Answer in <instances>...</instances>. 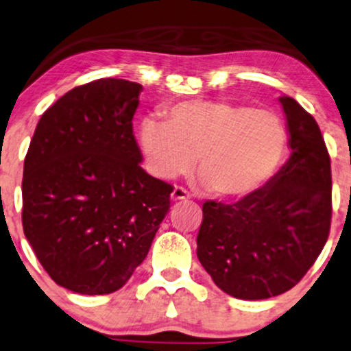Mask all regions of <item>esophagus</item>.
I'll return each instance as SVG.
<instances>
[{
	"label": "esophagus",
	"instance_id": "obj_1",
	"mask_svg": "<svg viewBox=\"0 0 351 351\" xmlns=\"http://www.w3.org/2000/svg\"><path fill=\"white\" fill-rule=\"evenodd\" d=\"M191 197V194L188 193V189H184L183 186H176L171 193V201H188Z\"/></svg>",
	"mask_w": 351,
	"mask_h": 351
}]
</instances>
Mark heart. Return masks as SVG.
<instances>
[{"instance_id":"obj_1","label":"heart","mask_w":351,"mask_h":351,"mask_svg":"<svg viewBox=\"0 0 351 351\" xmlns=\"http://www.w3.org/2000/svg\"><path fill=\"white\" fill-rule=\"evenodd\" d=\"M141 123L139 145L150 171L163 180L191 171L215 197H247L282 165L288 132L280 117L225 100H188Z\"/></svg>"}]
</instances>
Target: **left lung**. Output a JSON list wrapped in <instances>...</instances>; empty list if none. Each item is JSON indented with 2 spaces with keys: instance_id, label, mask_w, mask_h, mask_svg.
I'll return each mask as SVG.
<instances>
[{
  "instance_id": "obj_1",
  "label": "left lung",
  "mask_w": 351,
  "mask_h": 351,
  "mask_svg": "<svg viewBox=\"0 0 351 351\" xmlns=\"http://www.w3.org/2000/svg\"><path fill=\"white\" fill-rule=\"evenodd\" d=\"M291 155L265 186L234 204L206 201L197 257L215 285L239 300L293 288L316 263L330 232V157L316 119L280 97Z\"/></svg>"
}]
</instances>
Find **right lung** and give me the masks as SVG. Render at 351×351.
<instances>
[{
	"instance_id": "1",
	"label": "right lung",
	"mask_w": 351,
	"mask_h": 351,
	"mask_svg": "<svg viewBox=\"0 0 351 351\" xmlns=\"http://www.w3.org/2000/svg\"><path fill=\"white\" fill-rule=\"evenodd\" d=\"M141 84L97 79L42 114L22 178V227L58 285L81 295L121 288L147 256L173 186L141 167L132 134Z\"/></svg>"
}]
</instances>
